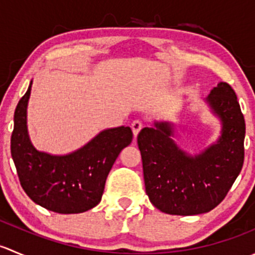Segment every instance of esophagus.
<instances>
[{
    "label": "esophagus",
    "mask_w": 255,
    "mask_h": 255,
    "mask_svg": "<svg viewBox=\"0 0 255 255\" xmlns=\"http://www.w3.org/2000/svg\"><path fill=\"white\" fill-rule=\"evenodd\" d=\"M130 127H132L133 134H134V138H135L138 134H139L140 129H142V128H143V123L140 122L139 120H135V121H133L132 125H130Z\"/></svg>",
    "instance_id": "esophagus-1"
}]
</instances>
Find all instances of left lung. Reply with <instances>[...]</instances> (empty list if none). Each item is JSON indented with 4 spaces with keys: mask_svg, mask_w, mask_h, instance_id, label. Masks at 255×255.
I'll return each instance as SVG.
<instances>
[{
    "mask_svg": "<svg viewBox=\"0 0 255 255\" xmlns=\"http://www.w3.org/2000/svg\"><path fill=\"white\" fill-rule=\"evenodd\" d=\"M222 123L221 137L197 155H190L173 140L174 125L155 122L137 138L149 200L169 215L208 212L221 204L243 166L246 122L235 90L220 82L206 97Z\"/></svg>",
    "mask_w": 255,
    "mask_h": 255,
    "instance_id": "obj_1",
    "label": "left lung"
}]
</instances>
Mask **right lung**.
I'll use <instances>...</instances> for the list:
<instances>
[{"mask_svg":"<svg viewBox=\"0 0 255 255\" xmlns=\"http://www.w3.org/2000/svg\"><path fill=\"white\" fill-rule=\"evenodd\" d=\"M30 82L14 111L11 154L20 186L33 202L58 213H81L101 201L107 175L123 148L132 142L129 127L100 132L82 148L51 155L33 146L27 129Z\"/></svg>","mask_w":255,"mask_h":255,"instance_id":"right-lung-1","label":"right lung"}]
</instances>
